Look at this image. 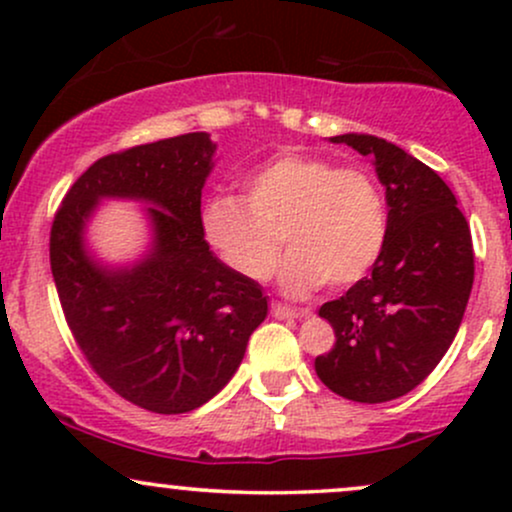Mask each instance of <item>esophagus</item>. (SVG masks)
Segmentation results:
<instances>
[{
    "instance_id": "esophagus-1",
    "label": "esophagus",
    "mask_w": 512,
    "mask_h": 512,
    "mask_svg": "<svg viewBox=\"0 0 512 512\" xmlns=\"http://www.w3.org/2000/svg\"><path fill=\"white\" fill-rule=\"evenodd\" d=\"M272 315L276 320H289V317H305L308 315V308H291V305L284 303H272Z\"/></svg>"
}]
</instances>
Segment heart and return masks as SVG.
<instances>
[{
  "label": "heart",
  "mask_w": 512,
  "mask_h": 512,
  "mask_svg": "<svg viewBox=\"0 0 512 512\" xmlns=\"http://www.w3.org/2000/svg\"><path fill=\"white\" fill-rule=\"evenodd\" d=\"M202 236L248 281L272 276L284 240L289 257L281 284L291 293L313 291L322 281L346 289L366 279L383 255L385 195L368 170L286 151L245 175L243 202L221 195L204 204Z\"/></svg>",
  "instance_id": "1"
}]
</instances>
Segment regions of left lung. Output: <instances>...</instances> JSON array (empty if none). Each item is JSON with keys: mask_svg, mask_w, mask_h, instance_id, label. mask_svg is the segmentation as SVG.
<instances>
[{"mask_svg": "<svg viewBox=\"0 0 512 512\" xmlns=\"http://www.w3.org/2000/svg\"><path fill=\"white\" fill-rule=\"evenodd\" d=\"M332 142L375 158L390 211L373 272L320 308L337 342L315 358V370L339 397L390 402L424 383L460 330L474 281L472 233L426 163L370 134Z\"/></svg>", "mask_w": 512, "mask_h": 512, "instance_id": "8db88e82", "label": "left lung"}]
</instances>
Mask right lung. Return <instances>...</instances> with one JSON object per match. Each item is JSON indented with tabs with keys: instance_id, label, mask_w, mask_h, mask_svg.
I'll use <instances>...</instances> for the list:
<instances>
[{
	"instance_id": "right-lung-1",
	"label": "right lung",
	"mask_w": 512,
	"mask_h": 512,
	"mask_svg": "<svg viewBox=\"0 0 512 512\" xmlns=\"http://www.w3.org/2000/svg\"><path fill=\"white\" fill-rule=\"evenodd\" d=\"M209 134L190 132L98 158L64 195L50 267L74 342L110 390L154 414H185L231 380L267 298L211 255L202 236ZM101 196L156 203L152 255L110 273L85 255L83 221Z\"/></svg>"
}]
</instances>
